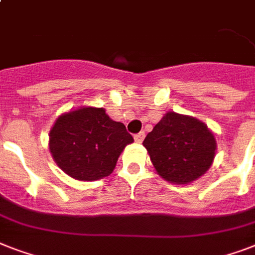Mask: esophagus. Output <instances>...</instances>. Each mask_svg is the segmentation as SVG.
Wrapping results in <instances>:
<instances>
[{"mask_svg": "<svg viewBox=\"0 0 255 255\" xmlns=\"http://www.w3.org/2000/svg\"><path fill=\"white\" fill-rule=\"evenodd\" d=\"M133 137H135L136 143H141V141L144 140V132H139V133H136Z\"/></svg>", "mask_w": 255, "mask_h": 255, "instance_id": "obj_1", "label": "esophagus"}]
</instances>
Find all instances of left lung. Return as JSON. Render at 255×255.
<instances>
[{
  "instance_id": "1",
  "label": "left lung",
  "mask_w": 255,
  "mask_h": 255,
  "mask_svg": "<svg viewBox=\"0 0 255 255\" xmlns=\"http://www.w3.org/2000/svg\"><path fill=\"white\" fill-rule=\"evenodd\" d=\"M159 176L172 184H190L213 164L217 141L205 123L169 111L144 139Z\"/></svg>"
}]
</instances>
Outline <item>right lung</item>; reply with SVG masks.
Instances as JSON below:
<instances>
[{"instance_id":"right-lung-1","label":"right lung","mask_w":255,"mask_h":255,"mask_svg":"<svg viewBox=\"0 0 255 255\" xmlns=\"http://www.w3.org/2000/svg\"><path fill=\"white\" fill-rule=\"evenodd\" d=\"M133 137L104 108L70 110L57 118L49 133L54 161L70 177L95 181L114 172L119 156Z\"/></svg>"}]
</instances>
